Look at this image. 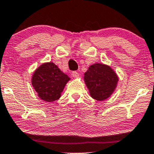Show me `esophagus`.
<instances>
[{"mask_svg": "<svg viewBox=\"0 0 154 154\" xmlns=\"http://www.w3.org/2000/svg\"><path fill=\"white\" fill-rule=\"evenodd\" d=\"M72 76L74 77V78H77V77H79V74L77 72V71H73Z\"/></svg>", "mask_w": 154, "mask_h": 154, "instance_id": "esophagus-1", "label": "esophagus"}]
</instances>
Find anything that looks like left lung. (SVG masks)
<instances>
[{"mask_svg": "<svg viewBox=\"0 0 154 154\" xmlns=\"http://www.w3.org/2000/svg\"><path fill=\"white\" fill-rule=\"evenodd\" d=\"M84 81L92 98L102 101L112 94L119 78L109 66L94 64L84 74Z\"/></svg>", "mask_w": 154, "mask_h": 154, "instance_id": "1", "label": "left lung"}]
</instances>
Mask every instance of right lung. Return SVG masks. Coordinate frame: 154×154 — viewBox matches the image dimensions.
<instances>
[{"label": "right lung", "mask_w": 154, "mask_h": 154, "mask_svg": "<svg viewBox=\"0 0 154 154\" xmlns=\"http://www.w3.org/2000/svg\"><path fill=\"white\" fill-rule=\"evenodd\" d=\"M70 79L53 62L44 63L34 72L32 85L41 100L54 102L61 97V93Z\"/></svg>", "instance_id": "right-lung-1"}]
</instances>
